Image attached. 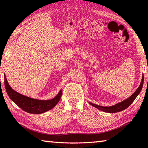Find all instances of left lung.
Listing matches in <instances>:
<instances>
[{"label": "left lung", "instance_id": "obj_1", "mask_svg": "<svg viewBox=\"0 0 148 148\" xmlns=\"http://www.w3.org/2000/svg\"><path fill=\"white\" fill-rule=\"evenodd\" d=\"M143 83H144V76H143V77H142V81L139 86H138V88L136 90V91L134 92V93L131 96L129 97L128 98H127V99H126L125 100L121 101L120 103L115 104V105H113L111 106H103L100 105H95V104H93L90 102H89V104L90 105H91L92 106H93L94 107H95V108L99 110L107 112V113H116V112L123 111L124 110H125L126 108H128L129 106L131 105V104L134 102V100L135 99V98L137 97V95L140 94L141 90L143 88Z\"/></svg>", "mask_w": 148, "mask_h": 148}]
</instances>
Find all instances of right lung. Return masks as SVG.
<instances>
[{
    "label": "right lung",
    "instance_id": "obj_1",
    "mask_svg": "<svg viewBox=\"0 0 148 148\" xmlns=\"http://www.w3.org/2000/svg\"><path fill=\"white\" fill-rule=\"evenodd\" d=\"M4 85L5 90L10 99L23 110L29 114H40L50 110L57 105L62 95V90H60L56 96H55L52 99H36L25 96L14 90L9 85L5 76H4Z\"/></svg>",
    "mask_w": 148,
    "mask_h": 148
}]
</instances>
